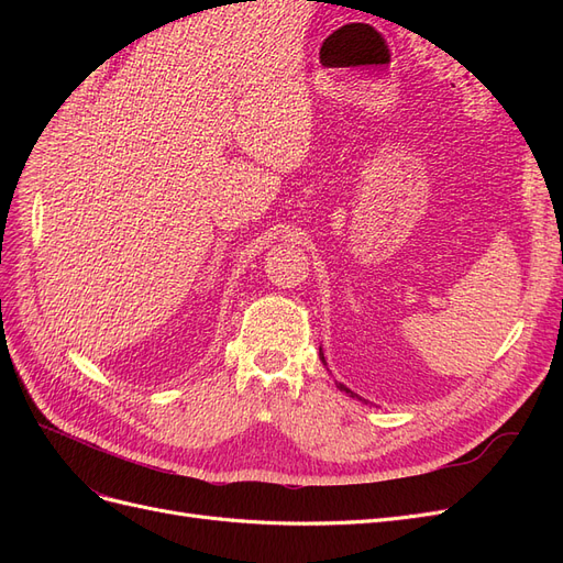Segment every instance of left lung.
Returning a JSON list of instances; mask_svg holds the SVG:
<instances>
[{
	"mask_svg": "<svg viewBox=\"0 0 563 563\" xmlns=\"http://www.w3.org/2000/svg\"><path fill=\"white\" fill-rule=\"evenodd\" d=\"M319 360H321V364H323V366H327V360H323V352H321V347H319ZM335 385H338V389H340V391H345V395H350V397H356V399H362L360 395H354V391H352L350 387H345L343 383H335ZM362 401H364V399H362Z\"/></svg>",
	"mask_w": 563,
	"mask_h": 563,
	"instance_id": "left-lung-1",
	"label": "left lung"
}]
</instances>
